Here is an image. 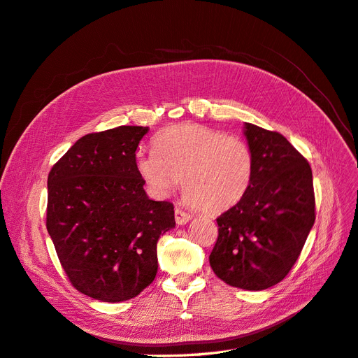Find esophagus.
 <instances>
[{
    "mask_svg": "<svg viewBox=\"0 0 358 358\" xmlns=\"http://www.w3.org/2000/svg\"><path fill=\"white\" fill-rule=\"evenodd\" d=\"M175 218H176V222H178L179 225H183V224H187V222L192 218V215H191L189 212H187V210L180 209V208H176V210H175Z\"/></svg>",
    "mask_w": 358,
    "mask_h": 358,
    "instance_id": "1",
    "label": "esophagus"
}]
</instances>
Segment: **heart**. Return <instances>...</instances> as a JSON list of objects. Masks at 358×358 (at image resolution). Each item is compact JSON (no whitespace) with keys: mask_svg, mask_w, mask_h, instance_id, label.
Masks as SVG:
<instances>
[{"mask_svg":"<svg viewBox=\"0 0 358 358\" xmlns=\"http://www.w3.org/2000/svg\"><path fill=\"white\" fill-rule=\"evenodd\" d=\"M155 152H140L136 169L149 189L166 196L183 178L187 200L216 213L241 201L254 176L252 150L243 138L197 124L159 131Z\"/></svg>","mask_w":358,"mask_h":358,"instance_id":"heart-1","label":"heart"}]
</instances>
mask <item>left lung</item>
Instances as JSON below:
<instances>
[{"label": "left lung", "instance_id": "8db88e82", "mask_svg": "<svg viewBox=\"0 0 358 358\" xmlns=\"http://www.w3.org/2000/svg\"><path fill=\"white\" fill-rule=\"evenodd\" d=\"M254 157L251 187L224 212L209 263L225 284L249 291L276 285L294 266L315 222L312 170L276 131L245 122Z\"/></svg>", "mask_w": 358, "mask_h": 358}]
</instances>
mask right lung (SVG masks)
I'll return each instance as SVG.
<instances>
[{"label": "right lung", "mask_w": 358, "mask_h": 358, "mask_svg": "<svg viewBox=\"0 0 358 358\" xmlns=\"http://www.w3.org/2000/svg\"><path fill=\"white\" fill-rule=\"evenodd\" d=\"M148 131L86 134L49 173L48 233L71 285L95 300H129L152 284L157 242L176 225L173 204L150 200L136 169Z\"/></svg>", "instance_id": "1"}]
</instances>
